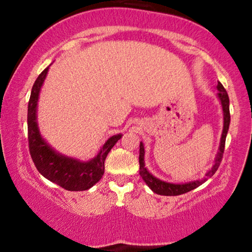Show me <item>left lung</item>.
Wrapping results in <instances>:
<instances>
[{"label":"left lung","instance_id":"8db88e82","mask_svg":"<svg viewBox=\"0 0 252 252\" xmlns=\"http://www.w3.org/2000/svg\"><path fill=\"white\" fill-rule=\"evenodd\" d=\"M217 91H218V93H217V97L219 98L220 104H221V108H222L223 127H222L221 137H220L219 149L215 158V163H213L211 170L205 174V177L203 178L202 180L189 181V182H185V184H173V182L163 181L160 180V179L154 177V175L148 171V168L146 167V164H144V146L142 142H140V157H139L140 175L144 180V182L148 185V187H149L154 192H156L158 195H164V196H177V195L186 194V192L190 191L192 189L197 188L198 186L204 184V182L208 180V179L211 178L212 175L216 173V171L218 170L219 165L221 163V159H222L223 149H225L226 136H227V132H228L229 123H230V115H229L228 94H227L226 89L223 88V86L220 84V82H218V85H217Z\"/></svg>","mask_w":252,"mask_h":252}]
</instances>
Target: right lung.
I'll list each match as a JSON object with an SVG mask.
<instances>
[{"label": "right lung", "mask_w": 252, "mask_h": 252, "mask_svg": "<svg viewBox=\"0 0 252 252\" xmlns=\"http://www.w3.org/2000/svg\"><path fill=\"white\" fill-rule=\"evenodd\" d=\"M49 66L41 72L34 82L29 101L27 128H29L31 157L37 171L49 181L61 186L66 190H87L101 180L102 175L104 174L105 158L112 147L118 142V140L122 139L123 134L119 133L109 137L97 155L91 160L86 161L62 155L49 146V143L41 135L36 115L40 91L46 80Z\"/></svg>", "instance_id": "1"}]
</instances>
